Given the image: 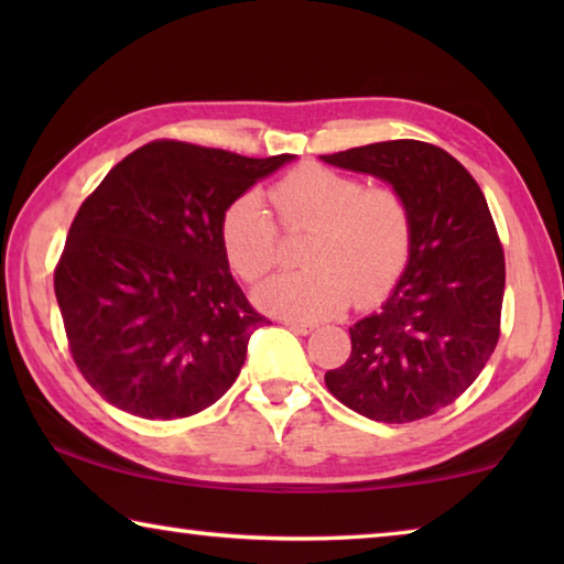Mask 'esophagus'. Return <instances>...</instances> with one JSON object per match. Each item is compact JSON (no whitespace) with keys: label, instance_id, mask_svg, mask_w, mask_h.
Wrapping results in <instances>:
<instances>
[{"label":"esophagus","instance_id":"34e87169","mask_svg":"<svg viewBox=\"0 0 564 564\" xmlns=\"http://www.w3.org/2000/svg\"><path fill=\"white\" fill-rule=\"evenodd\" d=\"M283 323H285V326H289L291 330L301 333V336H308V333H311L313 328H316L311 321H299V318H285Z\"/></svg>","mask_w":564,"mask_h":564}]
</instances>
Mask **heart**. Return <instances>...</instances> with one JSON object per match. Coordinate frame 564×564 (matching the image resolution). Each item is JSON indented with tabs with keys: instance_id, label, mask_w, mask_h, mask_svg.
Returning a JSON list of instances; mask_svg holds the SVG:
<instances>
[{
	"instance_id": "1",
	"label": "heart",
	"mask_w": 564,
	"mask_h": 564,
	"mask_svg": "<svg viewBox=\"0 0 564 564\" xmlns=\"http://www.w3.org/2000/svg\"><path fill=\"white\" fill-rule=\"evenodd\" d=\"M285 231H311L301 251L305 269L281 273L256 291L265 311L321 321L356 299L370 303L405 271L413 248V208L395 186L308 164L271 188ZM221 246L231 269L261 281L281 261L279 224L253 191L236 196L221 216Z\"/></svg>"
}]
</instances>
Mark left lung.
Returning <instances> with one entry per match:
<instances>
[{
	"mask_svg": "<svg viewBox=\"0 0 564 564\" xmlns=\"http://www.w3.org/2000/svg\"><path fill=\"white\" fill-rule=\"evenodd\" d=\"M400 188L413 248L380 311L350 328V356L328 370L343 405L378 423H413L455 403L500 338L505 253L480 186L460 161L415 139L321 156Z\"/></svg>",
	"mask_w": 564,
	"mask_h": 564,
	"instance_id": "left-lung-1",
	"label": "left lung"
}]
</instances>
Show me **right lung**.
<instances>
[{"instance_id": "right-lung-1", "label": "right lung", "mask_w": 564, "mask_h": 564, "mask_svg": "<svg viewBox=\"0 0 564 564\" xmlns=\"http://www.w3.org/2000/svg\"><path fill=\"white\" fill-rule=\"evenodd\" d=\"M291 159L159 139L121 159L79 206L54 293L76 368L107 403L176 420L234 386L248 338L271 321L228 271L221 216Z\"/></svg>"}]
</instances>
